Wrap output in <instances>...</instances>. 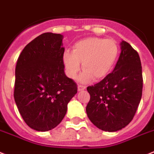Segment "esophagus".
Wrapping results in <instances>:
<instances>
[{
    "label": "esophagus",
    "mask_w": 154,
    "mask_h": 154,
    "mask_svg": "<svg viewBox=\"0 0 154 154\" xmlns=\"http://www.w3.org/2000/svg\"><path fill=\"white\" fill-rule=\"evenodd\" d=\"M86 89V86H82V85H79L78 86V91H82Z\"/></svg>",
    "instance_id": "esophagus-1"
}]
</instances>
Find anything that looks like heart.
<instances>
[{
  "label": "heart",
  "instance_id": "obj_1",
  "mask_svg": "<svg viewBox=\"0 0 154 154\" xmlns=\"http://www.w3.org/2000/svg\"><path fill=\"white\" fill-rule=\"evenodd\" d=\"M120 54V47L113 39L87 38L75 42L72 51H66L62 62L66 75L75 79L82 63L83 72L79 77L82 82L92 78L99 80L105 78L113 68Z\"/></svg>",
  "mask_w": 154,
  "mask_h": 154
}]
</instances>
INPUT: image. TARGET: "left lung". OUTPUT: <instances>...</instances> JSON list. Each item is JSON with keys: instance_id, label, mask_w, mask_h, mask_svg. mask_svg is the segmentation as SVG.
<instances>
[{"instance_id": "1", "label": "left lung", "mask_w": 154, "mask_h": 154, "mask_svg": "<svg viewBox=\"0 0 154 154\" xmlns=\"http://www.w3.org/2000/svg\"><path fill=\"white\" fill-rule=\"evenodd\" d=\"M112 72L87 87L91 95L86 114L97 128L109 132L125 128L132 120L142 98L143 73L138 53L125 41Z\"/></svg>"}]
</instances>
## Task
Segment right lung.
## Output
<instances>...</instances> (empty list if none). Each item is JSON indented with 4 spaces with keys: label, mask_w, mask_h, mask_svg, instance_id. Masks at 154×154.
<instances>
[{
    "label": "right lung",
    "mask_w": 154,
    "mask_h": 154,
    "mask_svg": "<svg viewBox=\"0 0 154 154\" xmlns=\"http://www.w3.org/2000/svg\"><path fill=\"white\" fill-rule=\"evenodd\" d=\"M63 38L41 34L25 46L16 63L15 101L25 123L38 131L56 128L77 93L75 82L64 73Z\"/></svg>",
    "instance_id": "add662e5"
}]
</instances>
